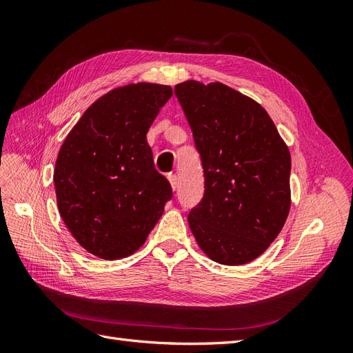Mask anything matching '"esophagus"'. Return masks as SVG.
<instances>
[{
  "label": "esophagus",
  "mask_w": 353,
  "mask_h": 353,
  "mask_svg": "<svg viewBox=\"0 0 353 353\" xmlns=\"http://www.w3.org/2000/svg\"><path fill=\"white\" fill-rule=\"evenodd\" d=\"M168 179H169V183H170V187H172V190H176L178 188V178H176V175L175 174H169Z\"/></svg>",
  "instance_id": "obj_1"
}]
</instances>
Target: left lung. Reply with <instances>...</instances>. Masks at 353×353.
<instances>
[{"label": "left lung", "instance_id": "obj_1", "mask_svg": "<svg viewBox=\"0 0 353 353\" xmlns=\"http://www.w3.org/2000/svg\"><path fill=\"white\" fill-rule=\"evenodd\" d=\"M175 95L205 175V194L188 213L190 230L212 261L248 263L284 227L290 152L262 105L227 85L185 81Z\"/></svg>", "mask_w": 353, "mask_h": 353}]
</instances>
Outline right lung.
I'll list each match as a JSON object with an SVG mask.
<instances>
[{"label":"right lung","instance_id":"add662e5","mask_svg":"<svg viewBox=\"0 0 353 353\" xmlns=\"http://www.w3.org/2000/svg\"><path fill=\"white\" fill-rule=\"evenodd\" d=\"M170 97L168 85L114 88L85 110L60 148L54 169L60 216L74 240L101 259L140 249L172 199L145 137Z\"/></svg>","mask_w":353,"mask_h":353}]
</instances>
